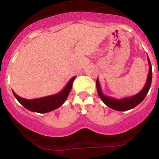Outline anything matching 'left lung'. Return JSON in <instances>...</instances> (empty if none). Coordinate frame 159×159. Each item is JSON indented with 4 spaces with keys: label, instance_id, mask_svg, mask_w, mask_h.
<instances>
[{
    "label": "left lung",
    "instance_id": "left-lung-1",
    "mask_svg": "<svg viewBox=\"0 0 159 159\" xmlns=\"http://www.w3.org/2000/svg\"><path fill=\"white\" fill-rule=\"evenodd\" d=\"M147 61H148L149 63V72L148 75H147V82L146 84L142 89L140 93L138 94L134 95V96H129V97H124L120 99L115 98L111 96H105L103 94L102 91L101 90V87H100L99 81L97 78L96 80V88H97V92L98 96H99L100 98L102 100V102L107 107L110 108L114 109L115 111H129L130 109L134 108L137 105H138L145 98L146 96L148 93L149 88H150L151 83H152V66H151L150 61L149 59V57L147 56Z\"/></svg>",
    "mask_w": 159,
    "mask_h": 159
}]
</instances>
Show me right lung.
Instances as JSON below:
<instances>
[{
	"label": "right lung",
	"mask_w": 159,
	"mask_h": 159,
	"mask_svg": "<svg viewBox=\"0 0 159 159\" xmlns=\"http://www.w3.org/2000/svg\"><path fill=\"white\" fill-rule=\"evenodd\" d=\"M76 76L72 77L69 80L67 84L61 92L52 96H45V97L34 98V99H26L18 96L17 94L12 90V93L15 96L19 102L27 110L33 111V112L44 114L52 111L55 109L61 107L68 97L69 93L72 87V84Z\"/></svg>",
	"instance_id": "obj_1"
}]
</instances>
